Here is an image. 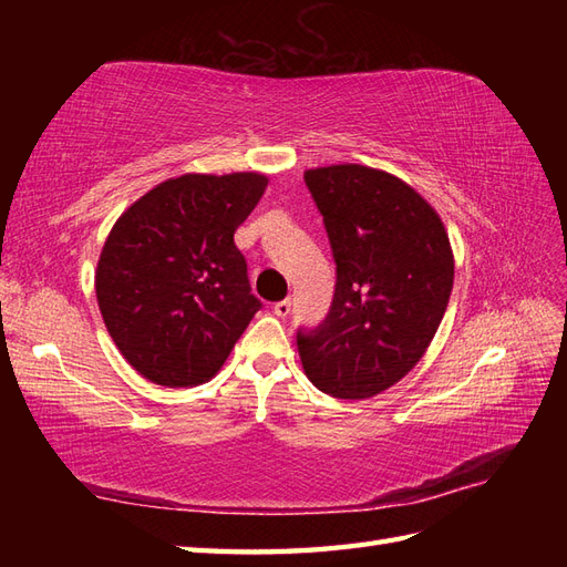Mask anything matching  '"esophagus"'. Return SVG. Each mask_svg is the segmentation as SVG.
<instances>
[{
  "label": "esophagus",
  "instance_id": "obj_1",
  "mask_svg": "<svg viewBox=\"0 0 567 567\" xmlns=\"http://www.w3.org/2000/svg\"><path fill=\"white\" fill-rule=\"evenodd\" d=\"M290 309H292V302H290V299H282V302H275V305H272L275 317H280V319H285L287 315H290Z\"/></svg>",
  "mask_w": 567,
  "mask_h": 567
}]
</instances>
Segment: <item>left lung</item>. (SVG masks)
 <instances>
[{"mask_svg":"<svg viewBox=\"0 0 567 567\" xmlns=\"http://www.w3.org/2000/svg\"><path fill=\"white\" fill-rule=\"evenodd\" d=\"M327 226L336 290L327 319L297 331L307 378L339 400H368L426 353L453 290L441 216L400 177L365 165L305 173Z\"/></svg>","mask_w":567,"mask_h":567,"instance_id":"8db88e82","label":"left lung"}]
</instances>
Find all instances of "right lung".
I'll use <instances>...</instances> for the list:
<instances>
[{"label": "right lung", "mask_w": 567, "mask_h": 567, "mask_svg": "<svg viewBox=\"0 0 567 567\" xmlns=\"http://www.w3.org/2000/svg\"><path fill=\"white\" fill-rule=\"evenodd\" d=\"M268 177L165 179L118 216L94 290L106 331L138 375L165 388L214 378L262 307L234 244Z\"/></svg>", "instance_id": "1"}]
</instances>
